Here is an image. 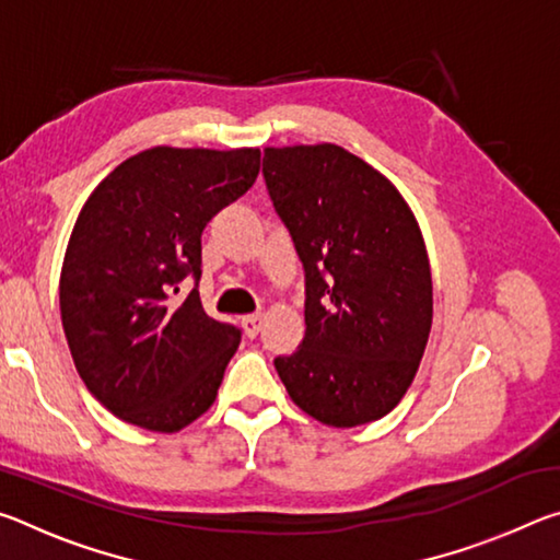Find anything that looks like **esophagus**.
<instances>
[{
  "label": "esophagus",
  "instance_id": "34e87169",
  "mask_svg": "<svg viewBox=\"0 0 560 560\" xmlns=\"http://www.w3.org/2000/svg\"><path fill=\"white\" fill-rule=\"evenodd\" d=\"M242 326H244V334L254 338L261 330V314H249L242 318Z\"/></svg>",
  "mask_w": 560,
  "mask_h": 560
}]
</instances>
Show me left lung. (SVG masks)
Listing matches in <instances>:
<instances>
[{"instance_id": "8db88e82", "label": "left lung", "mask_w": 560, "mask_h": 560, "mask_svg": "<svg viewBox=\"0 0 560 560\" xmlns=\"http://www.w3.org/2000/svg\"><path fill=\"white\" fill-rule=\"evenodd\" d=\"M264 183L306 277V336L273 360L291 400L330 428L402 400L432 328L420 226L390 179L348 150H264Z\"/></svg>"}]
</instances>
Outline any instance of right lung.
Listing matches in <instances>:
<instances>
[{
  "label": "right lung",
  "mask_w": 560,
  "mask_h": 560,
  "mask_svg": "<svg viewBox=\"0 0 560 560\" xmlns=\"http://www.w3.org/2000/svg\"><path fill=\"white\" fill-rule=\"evenodd\" d=\"M259 158L158 145L83 205L61 267V324L81 381L120 420L177 432L212 407L242 330L202 308V230L254 185ZM187 276L196 289L177 304Z\"/></svg>",
  "instance_id": "add662e5"
}]
</instances>
